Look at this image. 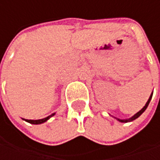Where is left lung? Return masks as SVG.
<instances>
[{
	"instance_id": "left-lung-1",
	"label": "left lung",
	"mask_w": 160,
	"mask_h": 160,
	"mask_svg": "<svg viewBox=\"0 0 160 160\" xmlns=\"http://www.w3.org/2000/svg\"><path fill=\"white\" fill-rule=\"evenodd\" d=\"M152 96H153V93H151V95H150V97H149V99H148V101H147V102L145 103V105L138 112V113H136L134 116H132L131 118H127V119H119V118H115L116 119L118 120V121H119L121 123H128V122H131V121H133V120H135L136 118H138L145 110H146V108H147V106H148V104H149V102H150V101H151V99H152ZM114 118V117H113Z\"/></svg>"
}]
</instances>
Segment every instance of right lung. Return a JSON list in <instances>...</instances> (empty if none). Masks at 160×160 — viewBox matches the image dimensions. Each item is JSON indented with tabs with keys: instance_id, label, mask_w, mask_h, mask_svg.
Here are the masks:
<instances>
[{
	"instance_id": "right-lung-1",
	"label": "right lung",
	"mask_w": 160,
	"mask_h": 160,
	"mask_svg": "<svg viewBox=\"0 0 160 160\" xmlns=\"http://www.w3.org/2000/svg\"><path fill=\"white\" fill-rule=\"evenodd\" d=\"M55 114H56V113H53L52 115H50V116H48V117H46V118H42V119H37V120L23 119V120H25L26 122H29V123H31V124H33V125H39V124H42V123L46 122V121L49 119L50 118H52L53 116H55Z\"/></svg>"
}]
</instances>
